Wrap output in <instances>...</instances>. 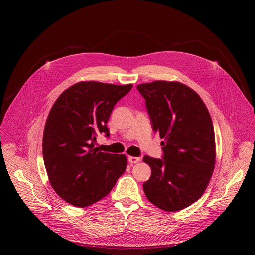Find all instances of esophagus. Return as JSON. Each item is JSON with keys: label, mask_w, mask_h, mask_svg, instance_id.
Listing matches in <instances>:
<instances>
[{"label": "esophagus", "mask_w": 255, "mask_h": 255, "mask_svg": "<svg viewBox=\"0 0 255 255\" xmlns=\"http://www.w3.org/2000/svg\"><path fill=\"white\" fill-rule=\"evenodd\" d=\"M128 161L133 164V163H138L140 161V158L139 157H133V156H129L128 158Z\"/></svg>", "instance_id": "1"}]
</instances>
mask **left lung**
<instances>
[{
  "label": "left lung",
  "mask_w": 255,
  "mask_h": 255,
  "mask_svg": "<svg viewBox=\"0 0 255 255\" xmlns=\"http://www.w3.org/2000/svg\"><path fill=\"white\" fill-rule=\"evenodd\" d=\"M152 128L159 133L162 159L143 157L152 169L143 191L168 212L183 210L202 196L215 166V134L207 106L197 93L177 82L137 86Z\"/></svg>",
  "instance_id": "obj_1"
}]
</instances>
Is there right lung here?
Instances as JSON below:
<instances>
[{
	"mask_svg": "<svg viewBox=\"0 0 255 255\" xmlns=\"http://www.w3.org/2000/svg\"><path fill=\"white\" fill-rule=\"evenodd\" d=\"M131 89L82 82L65 90L52 105L43 133V160L53 190L68 204H95L124 173L126 157L100 152L94 142L100 133L110 136L107 121Z\"/></svg>",
	"mask_w": 255,
	"mask_h": 255,
	"instance_id": "right-lung-1",
	"label": "right lung"
}]
</instances>
